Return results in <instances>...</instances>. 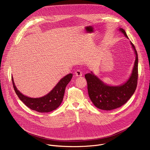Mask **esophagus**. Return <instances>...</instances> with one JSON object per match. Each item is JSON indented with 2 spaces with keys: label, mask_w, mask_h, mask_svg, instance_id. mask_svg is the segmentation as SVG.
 <instances>
[{
  "label": "esophagus",
  "mask_w": 150,
  "mask_h": 150,
  "mask_svg": "<svg viewBox=\"0 0 150 150\" xmlns=\"http://www.w3.org/2000/svg\"><path fill=\"white\" fill-rule=\"evenodd\" d=\"M75 76H76L80 77V76H82V72L81 71H79V70H77L76 71H75Z\"/></svg>",
  "instance_id": "obj_1"
}]
</instances>
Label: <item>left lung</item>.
Segmentation results:
<instances>
[{
  "mask_svg": "<svg viewBox=\"0 0 150 150\" xmlns=\"http://www.w3.org/2000/svg\"><path fill=\"white\" fill-rule=\"evenodd\" d=\"M119 30L129 39L123 28H120ZM130 43L135 54V60L132 73L125 82L119 85H109L104 83L92 71L85 75L90 98L96 108L101 110H111L120 108L135 91L138 81V58L134 45L131 41Z\"/></svg>",
  "mask_w": 150,
  "mask_h": 150,
  "instance_id": "obj_1",
  "label": "left lung"
}]
</instances>
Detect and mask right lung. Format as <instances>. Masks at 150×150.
<instances>
[{"instance_id": "add662e5", "label": "right lung", "mask_w": 150, "mask_h": 150, "mask_svg": "<svg viewBox=\"0 0 150 150\" xmlns=\"http://www.w3.org/2000/svg\"><path fill=\"white\" fill-rule=\"evenodd\" d=\"M72 76V74H69L63 77L47 94L38 98H31L23 94L18 90L12 76V80L16 95L25 105L31 110L38 112L47 113L56 110L60 105L63 101L67 85L71 81Z\"/></svg>"}]
</instances>
